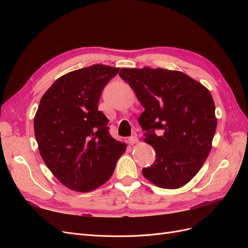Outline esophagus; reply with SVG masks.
Instances as JSON below:
<instances>
[{"mask_svg": "<svg viewBox=\"0 0 248 248\" xmlns=\"http://www.w3.org/2000/svg\"><path fill=\"white\" fill-rule=\"evenodd\" d=\"M138 141H139V139H138V137H137V136H133V137H131V138H129V139H128V142H129L130 145L137 144Z\"/></svg>", "mask_w": 248, "mask_h": 248, "instance_id": "esophagus-1", "label": "esophagus"}]
</instances>
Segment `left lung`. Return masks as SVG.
Returning <instances> with one entry per match:
<instances>
[{
	"label": "left lung",
	"mask_w": 248,
	"mask_h": 248,
	"mask_svg": "<svg viewBox=\"0 0 248 248\" xmlns=\"http://www.w3.org/2000/svg\"><path fill=\"white\" fill-rule=\"evenodd\" d=\"M119 76L145 108L139 123L146 131L144 140L156 152L142 176L160 188H180L198 174L211 151L217 125L211 93L181 71L122 68Z\"/></svg>",
	"instance_id": "left-lung-1"
}]
</instances>
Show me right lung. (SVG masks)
<instances>
[{
    "instance_id": "add662e5",
    "label": "right lung",
    "mask_w": 248,
    "mask_h": 248,
    "mask_svg": "<svg viewBox=\"0 0 248 248\" xmlns=\"http://www.w3.org/2000/svg\"><path fill=\"white\" fill-rule=\"evenodd\" d=\"M120 68L96 64L59 78L44 93L34 118L44 163L69 189L88 192L108 181L126 144L108 132L98 102Z\"/></svg>"
}]
</instances>
